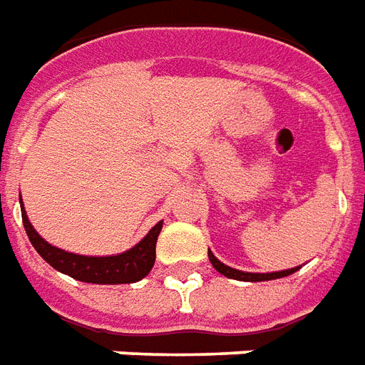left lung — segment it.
Masks as SVG:
<instances>
[{
    "label": "left lung",
    "mask_w": 365,
    "mask_h": 365,
    "mask_svg": "<svg viewBox=\"0 0 365 365\" xmlns=\"http://www.w3.org/2000/svg\"><path fill=\"white\" fill-rule=\"evenodd\" d=\"M209 261L212 263V267L217 269L220 274L228 277V279L234 280H244V282H263V280H274V279H282V277H288L299 269V267H294V269H286V271H274V272H245V271H237V269H232V267L224 265L222 261H218L212 251L209 250Z\"/></svg>",
    "instance_id": "obj_1"
}]
</instances>
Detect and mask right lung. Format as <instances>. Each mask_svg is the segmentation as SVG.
<instances>
[{"instance_id": "right-lung-1", "label": "right lung", "mask_w": 365, "mask_h": 365, "mask_svg": "<svg viewBox=\"0 0 365 365\" xmlns=\"http://www.w3.org/2000/svg\"><path fill=\"white\" fill-rule=\"evenodd\" d=\"M21 215H23L26 236L31 240L32 247L38 251L40 257L44 259L46 263H50L56 271L69 274L75 280L93 282V284H131V282L145 279L155 265L156 240L162 230V220L155 224L147 236L131 250L118 253V255L93 257V255H77V253L59 250L56 245L48 244L44 237L34 230L23 205H21Z\"/></svg>"}]
</instances>
